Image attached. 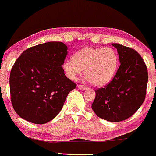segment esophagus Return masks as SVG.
Wrapping results in <instances>:
<instances>
[{
	"label": "esophagus",
	"instance_id": "1",
	"mask_svg": "<svg viewBox=\"0 0 156 156\" xmlns=\"http://www.w3.org/2000/svg\"><path fill=\"white\" fill-rule=\"evenodd\" d=\"M78 88L80 89H82V90H85V89H87V86H83V85H79Z\"/></svg>",
	"mask_w": 156,
	"mask_h": 156
}]
</instances>
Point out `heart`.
I'll return each mask as SVG.
<instances>
[{
	"instance_id": "b5f03b06",
	"label": "heart",
	"mask_w": 156,
	"mask_h": 156,
	"mask_svg": "<svg viewBox=\"0 0 156 156\" xmlns=\"http://www.w3.org/2000/svg\"><path fill=\"white\" fill-rule=\"evenodd\" d=\"M118 65V57L111 48L86 47L66 60L62 68L70 80H75L85 70V75L92 85L104 86L112 80Z\"/></svg>"
}]
</instances>
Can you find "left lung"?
Here are the masks:
<instances>
[{"label": "left lung", "mask_w": 156, "mask_h": 156, "mask_svg": "<svg viewBox=\"0 0 156 156\" xmlns=\"http://www.w3.org/2000/svg\"><path fill=\"white\" fill-rule=\"evenodd\" d=\"M120 67L112 81L95 90L92 108L100 118L118 122L132 116L144 101L148 83L146 64L138 52L115 43Z\"/></svg>", "instance_id": "obj_1"}]
</instances>
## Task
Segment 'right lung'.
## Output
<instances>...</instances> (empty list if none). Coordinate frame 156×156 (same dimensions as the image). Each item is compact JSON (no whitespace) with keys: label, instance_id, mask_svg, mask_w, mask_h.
Returning a JSON list of instances; mask_svg holds the SVG:
<instances>
[{"label":"right lung","instance_id":"right-lung-1","mask_svg":"<svg viewBox=\"0 0 156 156\" xmlns=\"http://www.w3.org/2000/svg\"><path fill=\"white\" fill-rule=\"evenodd\" d=\"M67 55L65 44L49 41L26 49L15 61L10 75V98L23 119L44 124L61 112L76 86L63 70Z\"/></svg>","mask_w":156,"mask_h":156}]
</instances>
